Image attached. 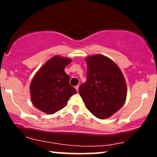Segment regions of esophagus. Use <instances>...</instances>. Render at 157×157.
<instances>
[{
  "label": "esophagus",
  "mask_w": 157,
  "mask_h": 157,
  "mask_svg": "<svg viewBox=\"0 0 157 157\" xmlns=\"http://www.w3.org/2000/svg\"><path fill=\"white\" fill-rule=\"evenodd\" d=\"M75 89H76V90L77 91H78V89H79V86H75Z\"/></svg>",
  "instance_id": "obj_1"
}]
</instances>
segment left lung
<instances>
[{
  "mask_svg": "<svg viewBox=\"0 0 157 157\" xmlns=\"http://www.w3.org/2000/svg\"><path fill=\"white\" fill-rule=\"evenodd\" d=\"M87 80L79 87V93L89 111L99 119L109 118L125 102L127 86L121 70L109 57L90 56Z\"/></svg>",
  "mask_w": 157,
  "mask_h": 157,
  "instance_id": "1",
  "label": "left lung"
}]
</instances>
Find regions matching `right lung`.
Returning <instances> with one entry per match:
<instances>
[{"label":"right lung","instance_id":"add662e5","mask_svg":"<svg viewBox=\"0 0 157 157\" xmlns=\"http://www.w3.org/2000/svg\"><path fill=\"white\" fill-rule=\"evenodd\" d=\"M71 59L55 56L38 70L30 85L33 105L43 112L53 114L67 105L70 97L77 93L69 83L64 68Z\"/></svg>","mask_w":157,"mask_h":157}]
</instances>
